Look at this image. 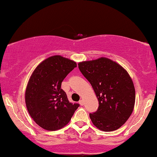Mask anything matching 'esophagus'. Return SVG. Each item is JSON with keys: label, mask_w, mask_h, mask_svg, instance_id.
<instances>
[{"label": "esophagus", "mask_w": 157, "mask_h": 157, "mask_svg": "<svg viewBox=\"0 0 157 157\" xmlns=\"http://www.w3.org/2000/svg\"><path fill=\"white\" fill-rule=\"evenodd\" d=\"M79 104H80L81 106H83V105L84 104V100H82H82L79 101Z\"/></svg>", "instance_id": "esophagus-1"}]
</instances>
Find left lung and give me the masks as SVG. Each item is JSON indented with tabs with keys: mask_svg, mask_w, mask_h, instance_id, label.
Returning a JSON list of instances; mask_svg holds the SVG:
<instances>
[{
	"mask_svg": "<svg viewBox=\"0 0 157 157\" xmlns=\"http://www.w3.org/2000/svg\"><path fill=\"white\" fill-rule=\"evenodd\" d=\"M78 65L99 102L97 111L90 114L93 125L104 132L118 129L129 118L135 104V89L128 72L106 57Z\"/></svg>",
	"mask_w": 157,
	"mask_h": 157,
	"instance_id": "8db88e82",
	"label": "left lung"
}]
</instances>
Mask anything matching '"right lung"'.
Here are the masks:
<instances>
[{"label": "right lung", "instance_id": "obj_1", "mask_svg": "<svg viewBox=\"0 0 157 157\" xmlns=\"http://www.w3.org/2000/svg\"><path fill=\"white\" fill-rule=\"evenodd\" d=\"M75 67L74 61L55 55L42 61L33 71L25 90V105L31 118L44 129L63 128L79 106L69 102L61 89L62 81Z\"/></svg>", "mask_w": 157, "mask_h": 157}]
</instances>
